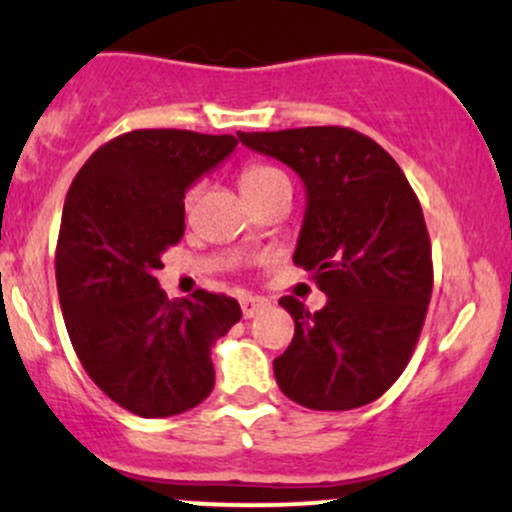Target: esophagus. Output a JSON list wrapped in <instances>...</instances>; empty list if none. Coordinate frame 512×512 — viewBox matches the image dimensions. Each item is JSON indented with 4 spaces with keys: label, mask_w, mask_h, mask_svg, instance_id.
<instances>
[{
    "label": "esophagus",
    "mask_w": 512,
    "mask_h": 512,
    "mask_svg": "<svg viewBox=\"0 0 512 512\" xmlns=\"http://www.w3.org/2000/svg\"><path fill=\"white\" fill-rule=\"evenodd\" d=\"M239 302H241V312H244L246 320H249V317H256L258 312L266 310V307L271 305L266 298H258V295H244Z\"/></svg>",
    "instance_id": "esophagus-1"
}]
</instances>
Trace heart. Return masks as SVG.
<instances>
[{
  "label": "heart",
  "mask_w": 512,
  "mask_h": 512,
  "mask_svg": "<svg viewBox=\"0 0 512 512\" xmlns=\"http://www.w3.org/2000/svg\"><path fill=\"white\" fill-rule=\"evenodd\" d=\"M276 175H283L278 168L273 166H249L241 173V190H251V188H258V185L268 183L271 178H276Z\"/></svg>",
  "instance_id": "b5f03b06"
}]
</instances>
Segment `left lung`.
Wrapping results in <instances>:
<instances>
[{
	"label": "left lung",
	"mask_w": 512,
	"mask_h": 512,
	"mask_svg": "<svg viewBox=\"0 0 512 512\" xmlns=\"http://www.w3.org/2000/svg\"><path fill=\"white\" fill-rule=\"evenodd\" d=\"M239 141L298 173L305 217L293 261L327 302L307 312L285 295L295 334L273 361L280 390L310 410H354L398 381L432 295L422 207L398 163L344 126L256 131Z\"/></svg>",
	"instance_id": "8db88e82"
}]
</instances>
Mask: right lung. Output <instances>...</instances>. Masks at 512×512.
Returning <instances> with one entry per match:
<instances>
[{
  "label": "right lung",
  "instance_id": "1",
  "mask_svg": "<svg viewBox=\"0 0 512 512\" xmlns=\"http://www.w3.org/2000/svg\"><path fill=\"white\" fill-rule=\"evenodd\" d=\"M239 141L139 129L97 148L70 185L56 280L70 342L87 376L141 417L200 405L214 386L212 344L241 320L227 295L168 300L158 285L168 246L185 234V192Z\"/></svg>",
  "mask_w": 512,
  "mask_h": 512
}]
</instances>
